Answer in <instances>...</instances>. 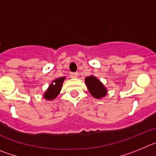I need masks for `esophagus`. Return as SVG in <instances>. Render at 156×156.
Wrapping results in <instances>:
<instances>
[{"label": "esophagus", "instance_id": "1", "mask_svg": "<svg viewBox=\"0 0 156 156\" xmlns=\"http://www.w3.org/2000/svg\"><path fill=\"white\" fill-rule=\"evenodd\" d=\"M70 77L72 78H76L77 76H78V73H70Z\"/></svg>", "mask_w": 156, "mask_h": 156}]
</instances>
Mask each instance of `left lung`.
Masks as SVG:
<instances>
[{
    "label": "left lung",
    "mask_w": 156,
    "mask_h": 156,
    "mask_svg": "<svg viewBox=\"0 0 156 156\" xmlns=\"http://www.w3.org/2000/svg\"><path fill=\"white\" fill-rule=\"evenodd\" d=\"M85 82H86L87 87L89 91L96 98H101L105 97L107 94L106 88L103 86V84L99 81V80H98L94 76L87 77L85 79Z\"/></svg>",
    "instance_id": "8db88e82"
}]
</instances>
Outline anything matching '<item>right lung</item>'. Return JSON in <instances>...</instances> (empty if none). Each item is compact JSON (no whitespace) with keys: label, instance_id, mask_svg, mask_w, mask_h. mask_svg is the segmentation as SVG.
<instances>
[{"label":"right lung","instance_id":"right-lung-1","mask_svg":"<svg viewBox=\"0 0 156 156\" xmlns=\"http://www.w3.org/2000/svg\"><path fill=\"white\" fill-rule=\"evenodd\" d=\"M65 80V77H60L58 79L55 80L49 86L47 91L45 92L44 97L48 100H53L58 95L59 92L61 90L62 85Z\"/></svg>","mask_w":156,"mask_h":156}]
</instances>
